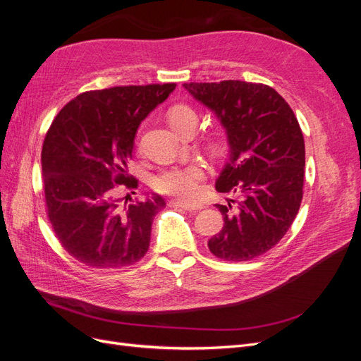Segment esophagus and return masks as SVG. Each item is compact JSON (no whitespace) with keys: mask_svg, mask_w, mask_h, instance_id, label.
Instances as JSON below:
<instances>
[{"mask_svg":"<svg viewBox=\"0 0 361 361\" xmlns=\"http://www.w3.org/2000/svg\"><path fill=\"white\" fill-rule=\"evenodd\" d=\"M170 206L180 207V209H185V211H188V212H197V211L203 209L202 204H191V203H185V202H179V200H171Z\"/></svg>","mask_w":361,"mask_h":361,"instance_id":"esophagus-1","label":"esophagus"}]
</instances>
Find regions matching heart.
<instances>
[{
  "label": "heart",
  "mask_w": 361,
  "mask_h": 361,
  "mask_svg": "<svg viewBox=\"0 0 361 361\" xmlns=\"http://www.w3.org/2000/svg\"><path fill=\"white\" fill-rule=\"evenodd\" d=\"M169 123L178 129L187 123H197V114L190 105L178 104L170 108L167 114ZM204 176V169L199 162L173 166L157 173L150 180L152 188L159 194L173 195L182 200H190L199 192L200 180Z\"/></svg>",
  "instance_id": "b5f03b06"
}]
</instances>
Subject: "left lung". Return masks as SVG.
Masks as SVG:
<instances>
[{
    "mask_svg": "<svg viewBox=\"0 0 361 361\" xmlns=\"http://www.w3.org/2000/svg\"><path fill=\"white\" fill-rule=\"evenodd\" d=\"M195 99L226 128L231 157L215 182L218 192L238 195L215 204L223 214L220 233L207 241L224 260H251L286 235L302 200L305 150L297 117L269 85L227 80L185 82Z\"/></svg>",
    "mask_w": 361,
    "mask_h": 361,
    "instance_id": "left-lung-1",
    "label": "left lung"
}]
</instances>
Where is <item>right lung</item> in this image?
<instances>
[{"label":"right lung","mask_w":361,"mask_h":361,"mask_svg":"<svg viewBox=\"0 0 361 361\" xmlns=\"http://www.w3.org/2000/svg\"><path fill=\"white\" fill-rule=\"evenodd\" d=\"M174 89L169 82L84 92L49 126L42 147L48 218L81 264L114 269L147 253L154 216L166 202L157 194L130 202L120 192L138 187L128 162L140 123Z\"/></svg>","instance_id":"add662e5"}]
</instances>
